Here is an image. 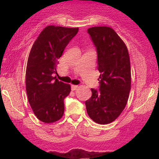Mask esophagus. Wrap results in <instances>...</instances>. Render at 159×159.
Segmentation results:
<instances>
[{
  "label": "esophagus",
  "instance_id": "1",
  "mask_svg": "<svg viewBox=\"0 0 159 159\" xmlns=\"http://www.w3.org/2000/svg\"><path fill=\"white\" fill-rule=\"evenodd\" d=\"M71 87H72V90H75L78 88V85H72L71 86Z\"/></svg>",
  "mask_w": 159,
  "mask_h": 159
}]
</instances>
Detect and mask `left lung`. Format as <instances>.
<instances>
[{"mask_svg": "<svg viewBox=\"0 0 159 159\" xmlns=\"http://www.w3.org/2000/svg\"><path fill=\"white\" fill-rule=\"evenodd\" d=\"M96 48L99 89H91L85 102L87 112L94 122L108 124L120 116L126 105L131 90V66L126 45L111 27L87 30Z\"/></svg>", "mask_w": 159, "mask_h": 159, "instance_id": "8db88e82", "label": "left lung"}]
</instances>
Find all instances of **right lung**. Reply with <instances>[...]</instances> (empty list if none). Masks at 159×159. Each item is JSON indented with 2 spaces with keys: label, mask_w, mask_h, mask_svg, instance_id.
<instances>
[{
  "label": "right lung",
  "mask_w": 159,
  "mask_h": 159,
  "mask_svg": "<svg viewBox=\"0 0 159 159\" xmlns=\"http://www.w3.org/2000/svg\"><path fill=\"white\" fill-rule=\"evenodd\" d=\"M78 27L50 25L40 33L29 54L26 69V91L34 114L40 121H57L64 113L63 100L71 87L53 77L57 73L58 59Z\"/></svg>",
  "instance_id": "obj_1"
}]
</instances>
